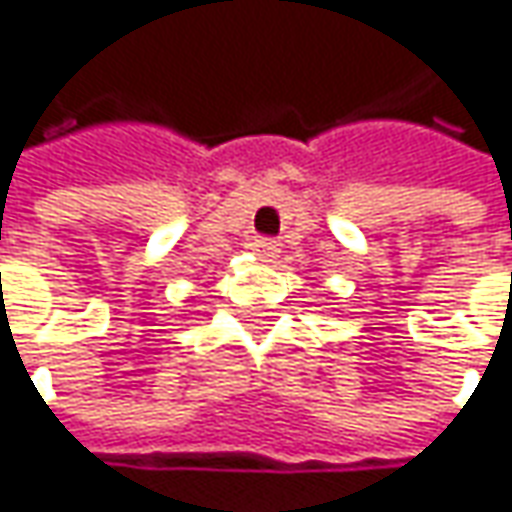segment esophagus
<instances>
[{
	"mask_svg": "<svg viewBox=\"0 0 512 512\" xmlns=\"http://www.w3.org/2000/svg\"><path fill=\"white\" fill-rule=\"evenodd\" d=\"M252 252L257 257H263V260H275L278 252H281V243L275 237H257L255 243H252Z\"/></svg>",
	"mask_w": 512,
	"mask_h": 512,
	"instance_id": "esophagus-1",
	"label": "esophagus"
}]
</instances>
